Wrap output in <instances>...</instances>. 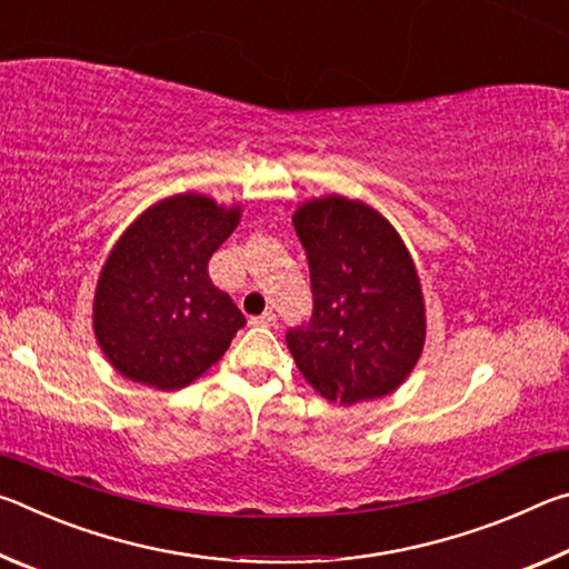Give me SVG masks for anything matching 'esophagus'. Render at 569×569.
<instances>
[{
	"mask_svg": "<svg viewBox=\"0 0 569 569\" xmlns=\"http://www.w3.org/2000/svg\"><path fill=\"white\" fill-rule=\"evenodd\" d=\"M253 326H273L276 323V313L273 311H263L261 316H256V319H250Z\"/></svg>",
	"mask_w": 569,
	"mask_h": 569,
	"instance_id": "esophagus-1",
	"label": "esophagus"
}]
</instances>
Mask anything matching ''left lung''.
Returning <instances> with one entry per match:
<instances>
[{
    "instance_id": "8db88e82",
    "label": "left lung",
    "mask_w": 569,
    "mask_h": 569,
    "mask_svg": "<svg viewBox=\"0 0 569 569\" xmlns=\"http://www.w3.org/2000/svg\"><path fill=\"white\" fill-rule=\"evenodd\" d=\"M311 268L313 313L286 336L323 399L353 407L397 391L427 341V308L409 248L377 208L343 196L296 208Z\"/></svg>"
}]
</instances>
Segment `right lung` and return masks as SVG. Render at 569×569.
<instances>
[{
    "label": "right lung",
    "instance_id": "add662e5",
    "mask_svg": "<svg viewBox=\"0 0 569 569\" xmlns=\"http://www.w3.org/2000/svg\"><path fill=\"white\" fill-rule=\"evenodd\" d=\"M240 216V206L178 192L124 228L92 301L94 339L124 379L178 391L228 351L246 316L210 281L208 261Z\"/></svg>",
    "mask_w": 569,
    "mask_h": 569
}]
</instances>
